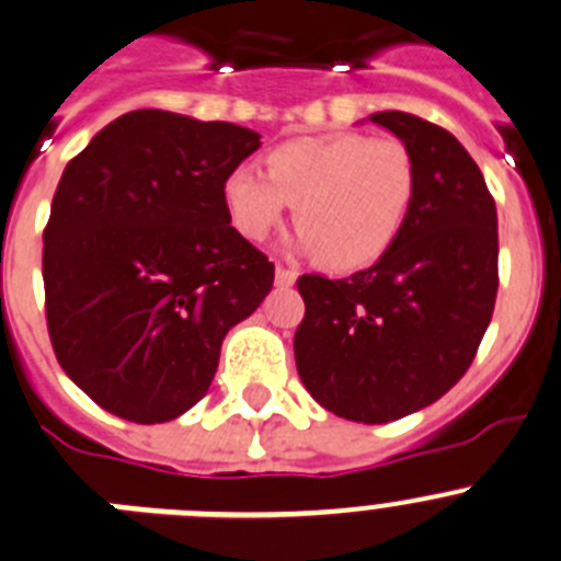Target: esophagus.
Returning a JSON list of instances; mask_svg holds the SVG:
<instances>
[{
  "instance_id": "1",
  "label": "esophagus",
  "mask_w": 561,
  "mask_h": 561,
  "mask_svg": "<svg viewBox=\"0 0 561 561\" xmlns=\"http://www.w3.org/2000/svg\"><path fill=\"white\" fill-rule=\"evenodd\" d=\"M297 280V272L295 270H286V266H277L275 270V284L277 286H291Z\"/></svg>"
}]
</instances>
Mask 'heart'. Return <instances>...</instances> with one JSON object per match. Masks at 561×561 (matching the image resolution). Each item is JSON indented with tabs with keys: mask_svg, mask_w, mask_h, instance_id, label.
Returning <instances> with one entry per match:
<instances>
[{
	"mask_svg": "<svg viewBox=\"0 0 561 561\" xmlns=\"http://www.w3.org/2000/svg\"><path fill=\"white\" fill-rule=\"evenodd\" d=\"M415 192L419 168L404 142L344 131L272 148L264 173L231 170L222 204L250 242H261L295 206L297 250L319 255L333 272H357L397 244Z\"/></svg>",
	"mask_w": 561,
	"mask_h": 561,
	"instance_id": "1",
	"label": "heart"
}]
</instances>
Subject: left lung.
Masks as SVG:
<instances>
[{
  "instance_id": "obj_1",
  "label": "left lung",
  "mask_w": 561,
  "mask_h": 561,
  "mask_svg": "<svg viewBox=\"0 0 561 561\" xmlns=\"http://www.w3.org/2000/svg\"><path fill=\"white\" fill-rule=\"evenodd\" d=\"M419 168L402 237L344 280L302 275L295 333L302 386L330 413L388 424L437 402L468 371L499 291V217L455 135L408 112H375Z\"/></svg>"
}]
</instances>
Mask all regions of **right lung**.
<instances>
[{"label": "right lung", "mask_w": 561, "mask_h": 561, "mask_svg": "<svg viewBox=\"0 0 561 561\" xmlns=\"http://www.w3.org/2000/svg\"><path fill=\"white\" fill-rule=\"evenodd\" d=\"M261 135L164 110L115 117L71 159L44 231L62 371L112 415L162 424L206 397L228 330L275 264L228 220L222 181Z\"/></svg>", "instance_id": "1"}]
</instances>
